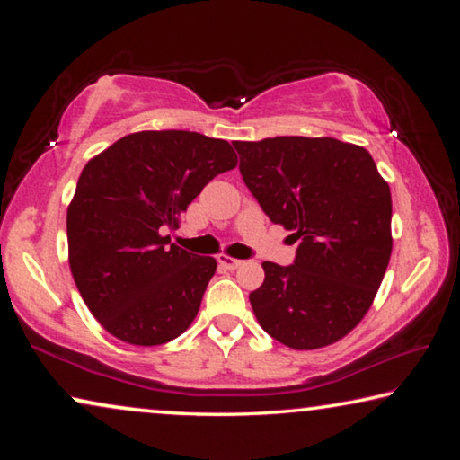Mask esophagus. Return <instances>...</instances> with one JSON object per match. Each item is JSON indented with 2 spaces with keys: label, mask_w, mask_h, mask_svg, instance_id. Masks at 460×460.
I'll return each instance as SVG.
<instances>
[{
  "label": "esophagus",
  "mask_w": 460,
  "mask_h": 460,
  "mask_svg": "<svg viewBox=\"0 0 460 460\" xmlns=\"http://www.w3.org/2000/svg\"><path fill=\"white\" fill-rule=\"evenodd\" d=\"M219 266L221 268H225V270H237L239 266H241V261L239 260H235V258H231V255H225V253H221L219 258Z\"/></svg>",
  "instance_id": "34e87169"
}]
</instances>
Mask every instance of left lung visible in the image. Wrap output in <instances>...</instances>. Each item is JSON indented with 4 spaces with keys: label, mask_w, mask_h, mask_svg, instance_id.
Segmentation results:
<instances>
[{
    "label": "left lung",
    "mask_w": 460,
    "mask_h": 460,
    "mask_svg": "<svg viewBox=\"0 0 460 460\" xmlns=\"http://www.w3.org/2000/svg\"><path fill=\"white\" fill-rule=\"evenodd\" d=\"M239 172L271 223L300 241L292 266L263 261L249 294L270 337L298 351L332 345L373 305L392 255V194L371 154L334 137L235 142Z\"/></svg>",
    "instance_id": "8db88e82"
}]
</instances>
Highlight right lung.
Returning <instances> with one entry per match:
<instances>
[{
	"mask_svg": "<svg viewBox=\"0 0 460 460\" xmlns=\"http://www.w3.org/2000/svg\"><path fill=\"white\" fill-rule=\"evenodd\" d=\"M235 166L229 142L182 129L129 134L87 162L66 211L68 263L107 332L154 347L189 329L217 261L170 243L164 231Z\"/></svg>",
	"mask_w": 460,
	"mask_h": 460,
	"instance_id": "add662e5",
	"label": "right lung"
}]
</instances>
